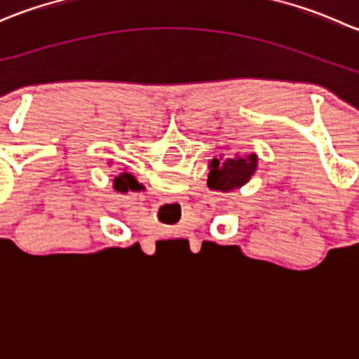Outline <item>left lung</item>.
<instances>
[{"label": "left lung", "instance_id": "obj_1", "mask_svg": "<svg viewBox=\"0 0 359 359\" xmlns=\"http://www.w3.org/2000/svg\"><path fill=\"white\" fill-rule=\"evenodd\" d=\"M255 168V154H250L248 158L226 159L224 163H220L219 159H213L208 173V187L215 191H231L234 187L243 186L245 182H248Z\"/></svg>", "mask_w": 359, "mask_h": 359}]
</instances>
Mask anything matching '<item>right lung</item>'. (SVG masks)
I'll list each match as a JSON object with an SVG mask.
<instances>
[{
  "mask_svg": "<svg viewBox=\"0 0 359 359\" xmlns=\"http://www.w3.org/2000/svg\"><path fill=\"white\" fill-rule=\"evenodd\" d=\"M139 187V182L135 180V177H132L130 173H121L119 177L114 179V189L121 191V193H126V191H135Z\"/></svg>",
  "mask_w": 359,
  "mask_h": 359,
  "instance_id": "add662e5",
  "label": "right lung"
}]
</instances>
